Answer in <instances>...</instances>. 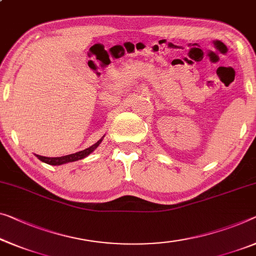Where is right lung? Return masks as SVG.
Here are the masks:
<instances>
[{
    "mask_svg": "<svg viewBox=\"0 0 256 256\" xmlns=\"http://www.w3.org/2000/svg\"><path fill=\"white\" fill-rule=\"evenodd\" d=\"M101 141H102V139L98 140L96 144H93V146L86 148V150H84L82 152H74V154L60 156V158H46V156L36 155V158H39L40 161H42V162L47 163V164H50V166H60V164H64V163H68V162H74V161H78V160H82L84 158H86L87 155H90V152H93L95 148H96L98 144H101Z\"/></svg>",
    "mask_w": 256,
    "mask_h": 256,
    "instance_id": "1",
    "label": "right lung"
}]
</instances>
